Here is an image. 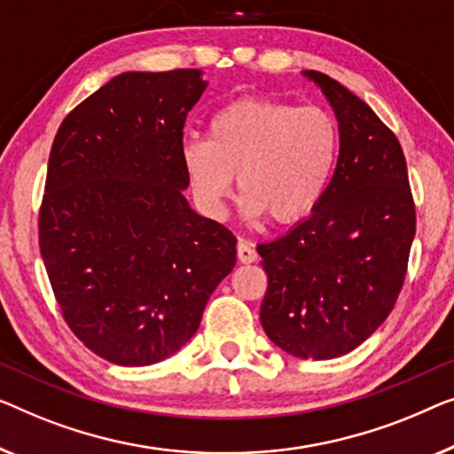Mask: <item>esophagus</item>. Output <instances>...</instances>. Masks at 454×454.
<instances>
[{"mask_svg":"<svg viewBox=\"0 0 454 454\" xmlns=\"http://www.w3.org/2000/svg\"><path fill=\"white\" fill-rule=\"evenodd\" d=\"M236 254H239L240 263H253V261H257V257H259L257 251H254V247L247 240L239 242V247H236Z\"/></svg>","mask_w":454,"mask_h":454,"instance_id":"esophagus-1","label":"esophagus"}]
</instances>
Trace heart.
Segmentation results:
<instances>
[{"label": "heart", "mask_w": 454, "mask_h": 454, "mask_svg": "<svg viewBox=\"0 0 454 454\" xmlns=\"http://www.w3.org/2000/svg\"><path fill=\"white\" fill-rule=\"evenodd\" d=\"M340 154V127L327 111L240 98L212 114L207 139L183 144V166L203 212L220 218L232 189L247 218L278 224L304 218L321 200Z\"/></svg>", "instance_id": "b5f03b06"}]
</instances>
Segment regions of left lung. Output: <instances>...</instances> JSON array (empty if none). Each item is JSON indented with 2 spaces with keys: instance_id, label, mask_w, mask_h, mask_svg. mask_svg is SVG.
Segmentation results:
<instances>
[{
  "instance_id": "left-lung-1",
  "label": "left lung",
  "mask_w": 454,
  "mask_h": 454,
  "mask_svg": "<svg viewBox=\"0 0 454 454\" xmlns=\"http://www.w3.org/2000/svg\"><path fill=\"white\" fill-rule=\"evenodd\" d=\"M340 123L333 178L309 218L257 247L267 273L261 325L302 360H331L368 340L393 310L416 236L403 150L366 102L321 72Z\"/></svg>"
}]
</instances>
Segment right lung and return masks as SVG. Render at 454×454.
<instances>
[{"mask_svg": "<svg viewBox=\"0 0 454 454\" xmlns=\"http://www.w3.org/2000/svg\"><path fill=\"white\" fill-rule=\"evenodd\" d=\"M201 69L125 72L57 129L38 245L74 335L119 366L176 354L236 263L226 226L191 209L183 127Z\"/></svg>", "mask_w": 454, "mask_h": 454, "instance_id": "1", "label": "right lung"}]
</instances>
